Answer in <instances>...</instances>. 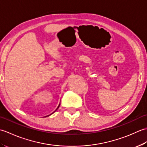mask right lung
<instances>
[{
    "label": "right lung",
    "mask_w": 147,
    "mask_h": 147,
    "mask_svg": "<svg viewBox=\"0 0 147 147\" xmlns=\"http://www.w3.org/2000/svg\"><path fill=\"white\" fill-rule=\"evenodd\" d=\"M59 105H60V104H59V106H58V107H57V109H56V110H55V111H54V112H53V113H54V112H55V111H57V109H58V108H59ZM53 113H52V114H53ZM51 114H50V115H47V116H45V117H47V116H49V115H51Z\"/></svg>",
    "instance_id": "obj_1"
}]
</instances>
